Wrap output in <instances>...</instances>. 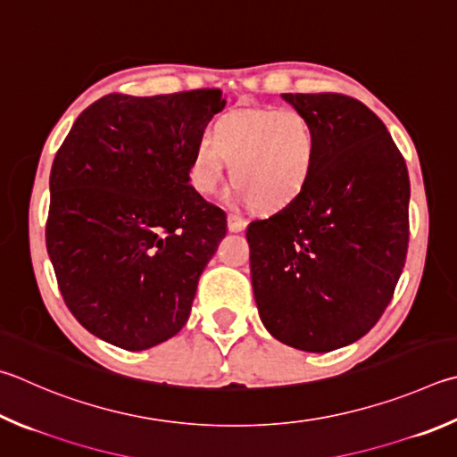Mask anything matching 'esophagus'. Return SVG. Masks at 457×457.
Segmentation results:
<instances>
[{
  "label": "esophagus",
  "mask_w": 457,
  "mask_h": 457,
  "mask_svg": "<svg viewBox=\"0 0 457 457\" xmlns=\"http://www.w3.org/2000/svg\"><path fill=\"white\" fill-rule=\"evenodd\" d=\"M228 228L229 231H244L247 228V221L242 218V215H236V213H229L228 215Z\"/></svg>",
  "instance_id": "obj_1"
}]
</instances>
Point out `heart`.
Wrapping results in <instances>:
<instances>
[{"label": "heart", "mask_w": 457, "mask_h": 457, "mask_svg": "<svg viewBox=\"0 0 457 457\" xmlns=\"http://www.w3.org/2000/svg\"><path fill=\"white\" fill-rule=\"evenodd\" d=\"M318 131L297 110H237L223 115L210 136L195 142L189 181L213 195L229 173L236 200L262 210H279L308 187L318 165Z\"/></svg>", "instance_id": "1"}]
</instances>
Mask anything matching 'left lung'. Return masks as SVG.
Instances as JSON below:
<instances>
[{
  "instance_id": "8db88e82",
  "label": "left lung",
  "mask_w": 457,
  "mask_h": 457,
  "mask_svg": "<svg viewBox=\"0 0 457 457\" xmlns=\"http://www.w3.org/2000/svg\"><path fill=\"white\" fill-rule=\"evenodd\" d=\"M318 131L303 194L247 226L265 329L295 350L358 342L392 302L410 239V178L370 107L342 94H281Z\"/></svg>"
}]
</instances>
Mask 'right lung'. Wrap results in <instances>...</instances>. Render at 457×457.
Wrapping results in <instances>:
<instances>
[{
	"label": "right lung",
	"mask_w": 457,
	"mask_h": 457,
	"mask_svg": "<svg viewBox=\"0 0 457 457\" xmlns=\"http://www.w3.org/2000/svg\"><path fill=\"white\" fill-rule=\"evenodd\" d=\"M221 89L110 94L79 113L49 176L46 244L81 326L142 352L186 326L197 281L228 231L189 186L195 142Z\"/></svg>",
	"instance_id": "obj_1"
}]
</instances>
